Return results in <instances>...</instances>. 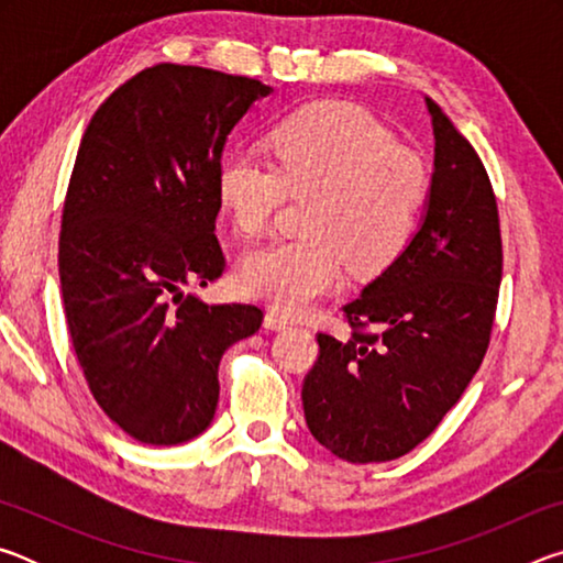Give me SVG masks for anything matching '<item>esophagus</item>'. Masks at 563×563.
Wrapping results in <instances>:
<instances>
[{"mask_svg":"<svg viewBox=\"0 0 563 563\" xmlns=\"http://www.w3.org/2000/svg\"><path fill=\"white\" fill-rule=\"evenodd\" d=\"M290 325H292V322L285 316H280V312H275V310H271L268 316H265V328H268V330H285Z\"/></svg>","mask_w":563,"mask_h":563,"instance_id":"obj_1","label":"esophagus"}]
</instances>
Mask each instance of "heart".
<instances>
[{
	"label": "heart",
	"instance_id": "obj_1",
	"mask_svg": "<svg viewBox=\"0 0 563 563\" xmlns=\"http://www.w3.org/2000/svg\"><path fill=\"white\" fill-rule=\"evenodd\" d=\"M275 166L233 151L216 174V196L245 238L268 231L288 194H310L305 235L263 245L238 268L243 295L283 316H300L342 283L345 261L373 275L393 263L422 211L430 174L415 151L367 111L340 101L310 103L268 133Z\"/></svg>",
	"mask_w": 563,
	"mask_h": 563
}]
</instances>
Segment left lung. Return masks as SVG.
Here are the masks:
<instances>
[{"mask_svg":"<svg viewBox=\"0 0 563 563\" xmlns=\"http://www.w3.org/2000/svg\"><path fill=\"white\" fill-rule=\"evenodd\" d=\"M434 164L415 235L345 305L355 332H320L302 383L310 434L352 464L387 462L427 440L460 402L489 345L501 283L497 201L484 164L424 97ZM373 324L375 333H362Z\"/></svg>","mask_w":563,"mask_h":563,"instance_id":"obj_1","label":"left lung"}]
</instances>
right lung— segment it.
<instances>
[{
	"label": "right lung",
	"mask_w": 563,
	"mask_h": 563,
	"mask_svg": "<svg viewBox=\"0 0 563 563\" xmlns=\"http://www.w3.org/2000/svg\"><path fill=\"white\" fill-rule=\"evenodd\" d=\"M265 84L158 64L93 113L66 190L59 278L89 389L133 440L180 444L208 430L218 365L258 332L255 305H208L184 285L221 278L216 174Z\"/></svg>",
	"instance_id": "add662e5"
}]
</instances>
